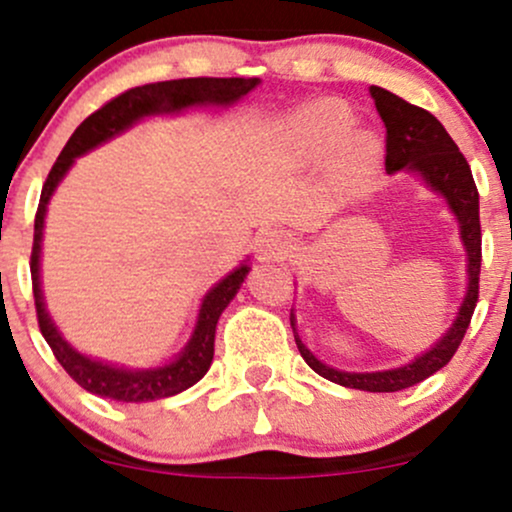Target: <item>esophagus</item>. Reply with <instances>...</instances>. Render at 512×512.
Instances as JSON below:
<instances>
[{
  "label": "esophagus",
  "mask_w": 512,
  "mask_h": 512,
  "mask_svg": "<svg viewBox=\"0 0 512 512\" xmlns=\"http://www.w3.org/2000/svg\"><path fill=\"white\" fill-rule=\"evenodd\" d=\"M291 248V236L286 231H267L260 240H257L260 260H284V257H289Z\"/></svg>",
  "instance_id": "esophagus-1"
}]
</instances>
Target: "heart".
Returning <instances> with one entry per match:
<instances>
[{
    "label": "heart",
    "mask_w": 512,
    "mask_h": 512,
    "mask_svg": "<svg viewBox=\"0 0 512 512\" xmlns=\"http://www.w3.org/2000/svg\"><path fill=\"white\" fill-rule=\"evenodd\" d=\"M354 113L342 101H315L286 117L281 134L305 161H322L334 151V173L356 185L378 166L380 142L368 129H351Z\"/></svg>",
    "instance_id": "obj_1"
}]
</instances>
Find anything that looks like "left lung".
Segmentation results:
<instances>
[{
    "label": "left lung",
    "mask_w": 512,
    "mask_h": 512,
    "mask_svg": "<svg viewBox=\"0 0 512 512\" xmlns=\"http://www.w3.org/2000/svg\"><path fill=\"white\" fill-rule=\"evenodd\" d=\"M375 108L385 122V170L397 173L407 168L411 173L421 175L431 190H436L440 197L448 202L452 214L460 221V238L467 250V274L469 284L464 301L460 305L455 322L445 337L426 354L416 356L407 366L392 370H375V373H344V370L325 366L322 361L310 354L296 334V325L291 327L296 334V344L301 356L310 368L322 378L332 383L354 387V390L366 392H399L407 387L431 378L436 370L448 366V361L455 356L457 346L462 344L464 332L472 322L474 308L479 301V274H481V223H479V192L474 185L472 170H469L467 158L452 142V137L445 132V127L433 117L428 110L411 105L395 93L385 91L380 86H370Z\"/></svg>",
    "instance_id": "1"
}]
</instances>
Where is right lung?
I'll use <instances>...</instances> for the list:
<instances>
[{"instance_id": "add662e5", "label": "right lung", "mask_w": 512, "mask_h": 512, "mask_svg": "<svg viewBox=\"0 0 512 512\" xmlns=\"http://www.w3.org/2000/svg\"><path fill=\"white\" fill-rule=\"evenodd\" d=\"M260 79H211V76H197V79H173V81H158V84H146L129 88L98 108L96 113L88 115L74 134L69 137L67 146L62 154L57 156L55 166H52L48 180H45L43 192H40V204L35 211V231H33V250H31V279H33V298H35V313H38V325L43 332L45 342L50 344L52 354H55L60 366L72 375L84 390L93 392L98 397L117 399V402H154V399L173 397L178 392L187 390L204 378L214 358V337H216V322L226 305L233 301L240 284L248 276V264H240L233 269L226 279L204 296L202 308L192 339L187 342L185 351L166 363L161 368H142V370H127L110 366V363L88 358L79 351L72 349L57 332L55 322L50 320L48 310L43 303V291H40V243H43V223L48 202L60 185V180L72 168L74 158L91 151L93 146L108 142L115 134L125 132L134 122L149 115L161 113H180L185 108H199V105H233L238 98L252 91Z\"/></svg>"}]
</instances>
